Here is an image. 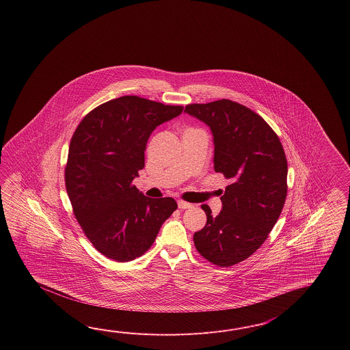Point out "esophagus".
Returning a JSON list of instances; mask_svg holds the SVG:
<instances>
[{"mask_svg": "<svg viewBox=\"0 0 350 350\" xmlns=\"http://www.w3.org/2000/svg\"><path fill=\"white\" fill-rule=\"evenodd\" d=\"M178 208H181V210H185V208H190L193 205L190 204V202H186V201L178 200Z\"/></svg>", "mask_w": 350, "mask_h": 350, "instance_id": "obj_1", "label": "esophagus"}]
</instances>
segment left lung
Here are the masks:
<instances>
[{"label": "left lung", "mask_w": 350, "mask_h": 350, "mask_svg": "<svg viewBox=\"0 0 350 350\" xmlns=\"http://www.w3.org/2000/svg\"><path fill=\"white\" fill-rule=\"evenodd\" d=\"M185 112L205 122L214 136V169L230 178L223 210L193 234L196 250L217 267L253 255L268 238L286 199L288 163L274 130L256 112L231 100L191 104Z\"/></svg>", "instance_id": "1"}]
</instances>
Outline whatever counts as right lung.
<instances>
[{
	"instance_id": "obj_1",
	"label": "right lung",
	"mask_w": 350,
	"mask_h": 350,
	"mask_svg": "<svg viewBox=\"0 0 350 350\" xmlns=\"http://www.w3.org/2000/svg\"><path fill=\"white\" fill-rule=\"evenodd\" d=\"M183 110L121 96L95 107L75 130L65 167L67 193L86 238L106 258L125 262L142 256L178 208L172 198H146L133 180L145 166L151 133Z\"/></svg>"
}]
</instances>
